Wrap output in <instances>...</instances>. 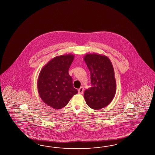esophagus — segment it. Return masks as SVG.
Here are the masks:
<instances>
[{
  "label": "esophagus",
  "instance_id": "34e87169",
  "mask_svg": "<svg viewBox=\"0 0 155 155\" xmlns=\"http://www.w3.org/2000/svg\"><path fill=\"white\" fill-rule=\"evenodd\" d=\"M84 88L82 86L81 87L80 89H78V93L79 94H82L83 92H84Z\"/></svg>",
  "mask_w": 155,
  "mask_h": 155
}]
</instances>
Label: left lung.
Segmentation results:
<instances>
[{"instance_id": "8db88e82", "label": "left lung", "mask_w": 155, "mask_h": 155, "mask_svg": "<svg viewBox=\"0 0 155 155\" xmlns=\"http://www.w3.org/2000/svg\"><path fill=\"white\" fill-rule=\"evenodd\" d=\"M91 75V87L86 89L84 97L87 105L100 110L110 104L115 95L114 70L110 60L97 54H87L84 58Z\"/></svg>"}]
</instances>
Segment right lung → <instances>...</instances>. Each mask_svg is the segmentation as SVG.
I'll use <instances>...</instances> for the list:
<instances>
[{
  "label": "right lung",
  "instance_id": "right-lung-1",
  "mask_svg": "<svg viewBox=\"0 0 155 155\" xmlns=\"http://www.w3.org/2000/svg\"><path fill=\"white\" fill-rule=\"evenodd\" d=\"M74 59L73 54L56 56L40 71L37 84L40 97L43 102L54 109L65 107L78 92L69 74Z\"/></svg>",
  "mask_w": 155,
  "mask_h": 155
}]
</instances>
